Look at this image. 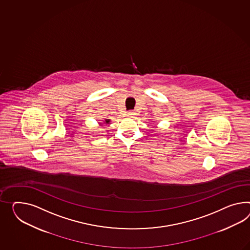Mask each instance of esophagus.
Segmentation results:
<instances>
[{
  "mask_svg": "<svg viewBox=\"0 0 250 250\" xmlns=\"http://www.w3.org/2000/svg\"><path fill=\"white\" fill-rule=\"evenodd\" d=\"M126 115H127V117H133L135 115V112L134 111H128Z\"/></svg>",
  "mask_w": 250,
  "mask_h": 250,
  "instance_id": "obj_1",
  "label": "esophagus"
}]
</instances>
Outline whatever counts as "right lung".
I'll return each mask as SVG.
<instances>
[{"label":"right lung","mask_w":250,"mask_h":250,"mask_svg":"<svg viewBox=\"0 0 250 250\" xmlns=\"http://www.w3.org/2000/svg\"><path fill=\"white\" fill-rule=\"evenodd\" d=\"M110 122V121H109V120H105V123H109V122Z\"/></svg>","instance_id":"right-lung-1"}]
</instances>
